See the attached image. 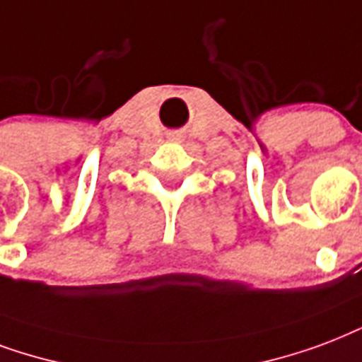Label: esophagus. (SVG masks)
<instances>
[{
  "mask_svg": "<svg viewBox=\"0 0 362 362\" xmlns=\"http://www.w3.org/2000/svg\"><path fill=\"white\" fill-rule=\"evenodd\" d=\"M169 136H170V138H180V136H182V132H180V131H175V132H170Z\"/></svg>",
  "mask_w": 362,
  "mask_h": 362,
  "instance_id": "obj_1",
  "label": "esophagus"
}]
</instances>
